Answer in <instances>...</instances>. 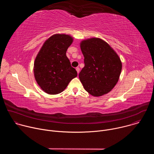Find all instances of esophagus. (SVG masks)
<instances>
[{"label": "esophagus", "instance_id": "34e87169", "mask_svg": "<svg viewBox=\"0 0 154 154\" xmlns=\"http://www.w3.org/2000/svg\"><path fill=\"white\" fill-rule=\"evenodd\" d=\"M76 71H77V73L79 74V71H80V68H76Z\"/></svg>", "mask_w": 154, "mask_h": 154}]
</instances>
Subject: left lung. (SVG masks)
<instances>
[{
  "mask_svg": "<svg viewBox=\"0 0 154 154\" xmlns=\"http://www.w3.org/2000/svg\"><path fill=\"white\" fill-rule=\"evenodd\" d=\"M80 48L85 66L79 76L85 90L96 97L107 94L117 83L121 72L119 56L107 42L97 38L82 41Z\"/></svg>",
  "mask_w": 154,
  "mask_h": 154,
  "instance_id": "8db88e82",
  "label": "left lung"
}]
</instances>
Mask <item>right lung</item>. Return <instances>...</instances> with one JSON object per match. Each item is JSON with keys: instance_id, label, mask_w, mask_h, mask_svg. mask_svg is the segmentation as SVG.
Here are the masks:
<instances>
[{"instance_id": "add662e5", "label": "right lung", "mask_w": 154, "mask_h": 154, "mask_svg": "<svg viewBox=\"0 0 154 154\" xmlns=\"http://www.w3.org/2000/svg\"><path fill=\"white\" fill-rule=\"evenodd\" d=\"M73 38L65 34H55L44 43L34 63V75L41 88L48 94L63 91L69 83L77 76L66 51Z\"/></svg>"}]
</instances>
